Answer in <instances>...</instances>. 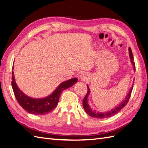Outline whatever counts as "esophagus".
<instances>
[{"label": "esophagus", "mask_w": 148, "mask_h": 148, "mask_svg": "<svg viewBox=\"0 0 148 148\" xmlns=\"http://www.w3.org/2000/svg\"><path fill=\"white\" fill-rule=\"evenodd\" d=\"M79 77H80V79H81L82 80H86L87 79V76L84 74H82L81 75H80Z\"/></svg>", "instance_id": "esophagus-1"}]
</instances>
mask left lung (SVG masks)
I'll list each match as a JSON object with an SVG mask.
<instances>
[{
    "instance_id": "obj_1",
    "label": "left lung",
    "mask_w": 148,
    "mask_h": 148,
    "mask_svg": "<svg viewBox=\"0 0 148 148\" xmlns=\"http://www.w3.org/2000/svg\"><path fill=\"white\" fill-rule=\"evenodd\" d=\"M129 50V54H130V58L131 59V62L134 68V71H135V62H133V53H132V49L130 47H129L128 49ZM88 87V92L86 93V96H85L84 98L83 99V108L86 112V114H88L90 117H94V118H96V119H104V118H107V117H110L111 116L114 115L115 114H116L117 113H118L120 110H122L123 107L127 105V104L128 103L131 94H132V91L133 89V85L131 88V89H130V91L128 92V93L127 94V95L125 97V99L120 103V104L117 106L114 107V109H111V110L108 111V112H98L95 109H93L92 107H90V106L88 104V96L90 94V89L89 88V86L87 85Z\"/></svg>"
}]
</instances>
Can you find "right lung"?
<instances>
[{"label": "right lung", "mask_w": 148, "mask_h": 148, "mask_svg": "<svg viewBox=\"0 0 148 148\" xmlns=\"http://www.w3.org/2000/svg\"><path fill=\"white\" fill-rule=\"evenodd\" d=\"M12 86L16 99L19 104L29 114L45 115L55 109L62 92L77 82V78H71L61 83L50 95L43 98H33L26 96L18 87L12 71Z\"/></svg>", "instance_id": "obj_1"}]
</instances>
